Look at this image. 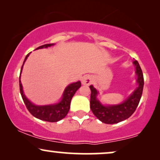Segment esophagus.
I'll list each match as a JSON object with an SVG mask.
<instances>
[{
  "mask_svg": "<svg viewBox=\"0 0 160 160\" xmlns=\"http://www.w3.org/2000/svg\"><path fill=\"white\" fill-rule=\"evenodd\" d=\"M93 78L90 75L84 76L82 79V85H86V86H89L92 83Z\"/></svg>",
  "mask_w": 160,
  "mask_h": 160,
  "instance_id": "34e87169",
  "label": "esophagus"
}]
</instances>
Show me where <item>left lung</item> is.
Segmentation results:
<instances>
[{
    "label": "left lung",
    "instance_id": "1",
    "mask_svg": "<svg viewBox=\"0 0 160 160\" xmlns=\"http://www.w3.org/2000/svg\"><path fill=\"white\" fill-rule=\"evenodd\" d=\"M133 63L136 68L138 87L122 103L116 105H102L101 102L97 99V96L99 92L97 89L93 88V86H90L91 91L90 107L91 111L102 122L108 124L117 123L129 118L135 111L142 96L144 79L142 69L138 61H134Z\"/></svg>",
    "mask_w": 160,
    "mask_h": 160
}]
</instances>
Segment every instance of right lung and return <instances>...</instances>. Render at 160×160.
Segmentation results:
<instances>
[{
    "instance_id": "add662e5",
    "label": "right lung",
    "mask_w": 160,
    "mask_h": 160,
    "mask_svg": "<svg viewBox=\"0 0 160 160\" xmlns=\"http://www.w3.org/2000/svg\"><path fill=\"white\" fill-rule=\"evenodd\" d=\"M54 45V44H44L37 48V49H42L47 48L48 47H51ZM31 53V52H30ZM30 53H28L25 57L24 62L21 67L20 74L22 72V69L24 65L25 61H26L28 57L29 56ZM19 83H20V91L21 96L24 102L25 106H26L27 109L28 111L31 112L32 116L36 117L37 118H39L40 120L49 121V122H57V121L61 120L64 117L67 116L68 112H69L70 108V103H71V100L74 95V93L77 91L78 90L79 88L81 86V82L80 81L73 82V83L69 84L67 88H65L64 92L63 93L62 99L58 103L54 104V105H35L34 104L31 103L28 99L25 97L24 93H23L22 83L20 81V80H19Z\"/></svg>"
}]
</instances>
